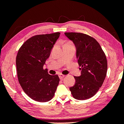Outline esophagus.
<instances>
[{"label": "esophagus", "mask_w": 124, "mask_h": 124, "mask_svg": "<svg viewBox=\"0 0 124 124\" xmlns=\"http://www.w3.org/2000/svg\"><path fill=\"white\" fill-rule=\"evenodd\" d=\"M59 78H60V79H61V80H62L64 78V77H65V75H63V74L60 73V74H59Z\"/></svg>", "instance_id": "esophagus-1"}]
</instances>
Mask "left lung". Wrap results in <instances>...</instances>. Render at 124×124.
Returning a JSON list of instances; mask_svg holds the SVG:
<instances>
[{
	"mask_svg": "<svg viewBox=\"0 0 124 124\" xmlns=\"http://www.w3.org/2000/svg\"><path fill=\"white\" fill-rule=\"evenodd\" d=\"M73 42L76 57L81 70L76 77L75 84L70 87L74 98L86 100L93 97L102 86L107 72V61L99 43L94 38L80 33H65Z\"/></svg>",
	"mask_w": 124,
	"mask_h": 124,
	"instance_id": "left-lung-1",
	"label": "left lung"
}]
</instances>
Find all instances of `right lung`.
Listing matches in <instances>:
<instances>
[{
	"mask_svg": "<svg viewBox=\"0 0 124 124\" xmlns=\"http://www.w3.org/2000/svg\"><path fill=\"white\" fill-rule=\"evenodd\" d=\"M60 34L57 32L34 35L18 51L16 63L18 82L24 92L35 101H50L59 85V76L50 75L43 65Z\"/></svg>",
	"mask_w": 124,
	"mask_h": 124,
	"instance_id": "obj_1",
	"label": "right lung"
}]
</instances>
